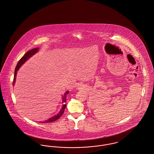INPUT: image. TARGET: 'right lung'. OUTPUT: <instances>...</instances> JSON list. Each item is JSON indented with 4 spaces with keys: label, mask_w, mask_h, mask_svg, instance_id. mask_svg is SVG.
<instances>
[{
    "label": "right lung",
    "mask_w": 154,
    "mask_h": 154,
    "mask_svg": "<svg viewBox=\"0 0 154 154\" xmlns=\"http://www.w3.org/2000/svg\"><path fill=\"white\" fill-rule=\"evenodd\" d=\"M38 50H39L38 48H35L30 50L29 51L26 52V53L18 61L17 66L15 67V69L14 77L13 82V85H15V80H16V75H17V71L20 69V68L21 67L23 64H24L33 55H34L35 54H36L37 52L38 51ZM69 93V91H67L63 94V95L62 96V103H63V105H62V107L61 109L59 111L57 115L53 116L52 117L50 118L49 119L45 120V121H43L42 123H49V122H52L55 121L56 120L58 119L60 117H61V116H62V114L64 112L65 107H66V96Z\"/></svg>",
    "instance_id": "1"
}]
</instances>
